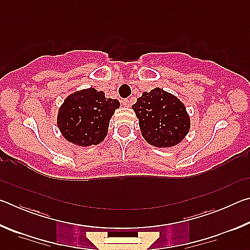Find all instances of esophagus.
Wrapping results in <instances>:
<instances>
[{
	"mask_svg": "<svg viewBox=\"0 0 250 250\" xmlns=\"http://www.w3.org/2000/svg\"><path fill=\"white\" fill-rule=\"evenodd\" d=\"M122 104H124V105H125V107H130V104H131V100H129V99H125L124 101H122Z\"/></svg>",
	"mask_w": 250,
	"mask_h": 250,
	"instance_id": "1",
	"label": "esophagus"
}]
</instances>
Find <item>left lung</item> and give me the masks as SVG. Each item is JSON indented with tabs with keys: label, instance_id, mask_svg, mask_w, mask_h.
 <instances>
[{
	"label": "left lung",
	"instance_id": "1",
	"mask_svg": "<svg viewBox=\"0 0 250 250\" xmlns=\"http://www.w3.org/2000/svg\"><path fill=\"white\" fill-rule=\"evenodd\" d=\"M146 141L156 147H171L183 140L191 128L184 104L161 88L143 92L132 105Z\"/></svg>",
	"mask_w": 250,
	"mask_h": 250
}]
</instances>
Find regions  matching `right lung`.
Listing matches in <instances>:
<instances>
[{
    "instance_id": "right-lung-1",
    "label": "right lung",
    "mask_w": 250,
    "mask_h": 250,
    "mask_svg": "<svg viewBox=\"0 0 250 250\" xmlns=\"http://www.w3.org/2000/svg\"><path fill=\"white\" fill-rule=\"evenodd\" d=\"M117 99L87 88L69 95L58 110L57 126L67 141L79 146L99 145L108 133L109 122L119 109Z\"/></svg>"
}]
</instances>
